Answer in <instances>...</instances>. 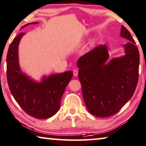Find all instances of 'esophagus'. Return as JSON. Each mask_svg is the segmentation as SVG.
Segmentation results:
<instances>
[{"mask_svg":"<svg viewBox=\"0 0 146 146\" xmlns=\"http://www.w3.org/2000/svg\"><path fill=\"white\" fill-rule=\"evenodd\" d=\"M78 75V70L77 69H74L73 70V76L74 77H77Z\"/></svg>","mask_w":146,"mask_h":146,"instance_id":"esophagus-1","label":"esophagus"}]
</instances>
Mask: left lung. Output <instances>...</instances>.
Returning <instances> with one entry per match:
<instances>
[{
    "mask_svg": "<svg viewBox=\"0 0 146 146\" xmlns=\"http://www.w3.org/2000/svg\"><path fill=\"white\" fill-rule=\"evenodd\" d=\"M121 36L129 42L124 45L125 55L108 64L106 46H98L77 61L78 77L89 113L100 117L117 113L131 98L138 81L140 54L135 41L122 25Z\"/></svg>",
    "mask_w": 146,
    "mask_h": 146,
    "instance_id": "1",
    "label": "left lung"
}]
</instances>
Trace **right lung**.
Segmentation results:
<instances>
[{"label": "right lung", "instance_id": "add662e5", "mask_svg": "<svg viewBox=\"0 0 146 146\" xmlns=\"http://www.w3.org/2000/svg\"><path fill=\"white\" fill-rule=\"evenodd\" d=\"M37 23L33 22L23 25ZM25 33L17 35L8 48L6 56V74L10 90L21 108L30 116L48 119L60 109L65 89L73 77V71L44 77L40 82L33 80L20 70L18 63V45Z\"/></svg>", "mask_w": 146, "mask_h": 146}]
</instances>
